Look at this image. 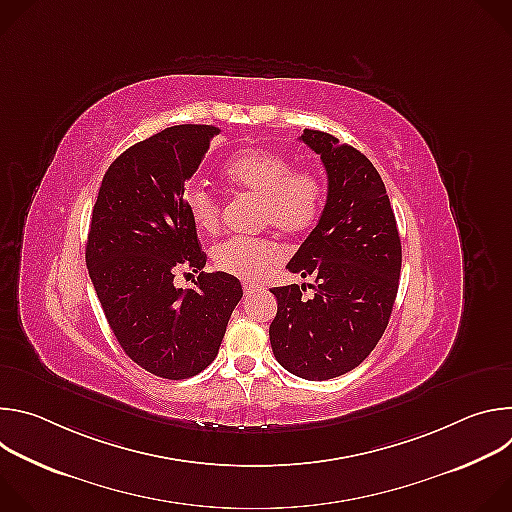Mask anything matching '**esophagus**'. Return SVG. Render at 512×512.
Here are the masks:
<instances>
[{
  "mask_svg": "<svg viewBox=\"0 0 512 512\" xmlns=\"http://www.w3.org/2000/svg\"><path fill=\"white\" fill-rule=\"evenodd\" d=\"M257 287H259V285L253 283V281H245V283H243V291H245V294H253V291H255Z\"/></svg>",
  "mask_w": 512,
  "mask_h": 512,
  "instance_id": "obj_1",
  "label": "esophagus"
}]
</instances>
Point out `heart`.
<instances>
[{
  "instance_id": "1",
  "label": "heart",
  "mask_w": 512,
  "mask_h": 512,
  "mask_svg": "<svg viewBox=\"0 0 512 512\" xmlns=\"http://www.w3.org/2000/svg\"><path fill=\"white\" fill-rule=\"evenodd\" d=\"M223 174L235 190L259 196L261 225H273L285 235L316 227L326 200V182L316 168H294L287 156L257 148L235 154ZM184 206L200 233L212 235L221 227V204L206 186H188ZM212 261L233 277L259 279L281 261V247L267 237H231L212 251Z\"/></svg>"
}]
</instances>
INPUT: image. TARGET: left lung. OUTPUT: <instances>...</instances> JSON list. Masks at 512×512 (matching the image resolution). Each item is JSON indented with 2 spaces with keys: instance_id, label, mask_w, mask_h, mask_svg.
<instances>
[{
  "instance_id": "left-lung-1",
  "label": "left lung",
  "mask_w": 512,
  "mask_h": 512,
  "mask_svg": "<svg viewBox=\"0 0 512 512\" xmlns=\"http://www.w3.org/2000/svg\"><path fill=\"white\" fill-rule=\"evenodd\" d=\"M300 139L328 174L320 221L287 263L291 273L314 277V298H302L304 285L271 287L277 314L269 340L285 371L326 381L356 369L381 340L399 289L401 239L367 156L318 129Z\"/></svg>"
}]
</instances>
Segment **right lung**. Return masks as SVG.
I'll list each match as a JSON object with an SVG mask.
<instances>
[{
    "label": "right lung",
    "instance_id": "right-lung-1",
    "mask_svg": "<svg viewBox=\"0 0 512 512\" xmlns=\"http://www.w3.org/2000/svg\"><path fill=\"white\" fill-rule=\"evenodd\" d=\"M218 131L174 125L131 145L105 172L91 216L87 267L105 318L133 362L170 381L216 358L243 298L223 271H201L194 290L173 285L178 268L206 265L184 190Z\"/></svg>",
    "mask_w": 512,
    "mask_h": 512
}]
</instances>
